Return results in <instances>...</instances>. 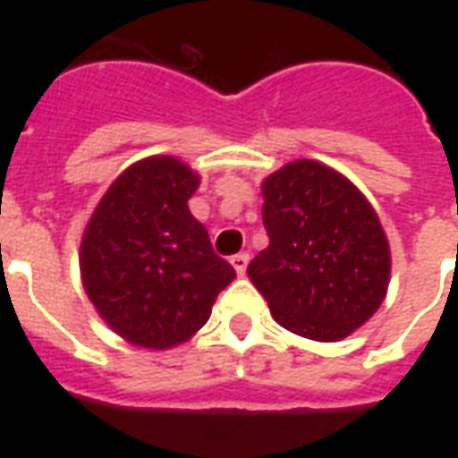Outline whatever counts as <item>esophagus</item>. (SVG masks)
Returning a JSON list of instances; mask_svg holds the SVG:
<instances>
[{
	"label": "esophagus",
	"instance_id": "1",
	"mask_svg": "<svg viewBox=\"0 0 458 458\" xmlns=\"http://www.w3.org/2000/svg\"><path fill=\"white\" fill-rule=\"evenodd\" d=\"M248 262H250L248 252H238V255H233V258H230V265L235 267V272H238V275H245Z\"/></svg>",
	"mask_w": 458,
	"mask_h": 458
}]
</instances>
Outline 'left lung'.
<instances>
[{"label": "left lung", "mask_w": 458, "mask_h": 458, "mask_svg": "<svg viewBox=\"0 0 458 458\" xmlns=\"http://www.w3.org/2000/svg\"><path fill=\"white\" fill-rule=\"evenodd\" d=\"M269 245L248 265L272 317L297 336L338 341L383 304L390 248L373 206L338 171L299 159L262 183Z\"/></svg>", "instance_id": "obj_1"}]
</instances>
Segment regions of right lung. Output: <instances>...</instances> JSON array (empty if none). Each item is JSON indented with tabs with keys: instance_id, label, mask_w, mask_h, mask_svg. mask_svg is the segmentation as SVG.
Here are the masks:
<instances>
[{
	"instance_id": "right-lung-1",
	"label": "right lung",
	"mask_w": 458,
	"mask_h": 458,
	"mask_svg": "<svg viewBox=\"0 0 458 458\" xmlns=\"http://www.w3.org/2000/svg\"><path fill=\"white\" fill-rule=\"evenodd\" d=\"M199 176L174 157L137 161L107 189L88 223L81 272L114 334L144 348L183 344L235 279L208 230L191 216Z\"/></svg>"
}]
</instances>
